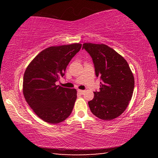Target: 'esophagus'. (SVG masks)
<instances>
[{"instance_id":"obj_1","label":"esophagus","mask_w":158,"mask_h":158,"mask_svg":"<svg viewBox=\"0 0 158 158\" xmlns=\"http://www.w3.org/2000/svg\"><path fill=\"white\" fill-rule=\"evenodd\" d=\"M77 91L79 93V94L83 95L85 93V90H77Z\"/></svg>"}]
</instances>
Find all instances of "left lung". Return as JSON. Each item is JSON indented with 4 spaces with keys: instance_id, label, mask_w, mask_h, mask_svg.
I'll return each instance as SVG.
<instances>
[{
    "instance_id": "obj_1",
    "label": "left lung",
    "mask_w": 158,
    "mask_h": 158,
    "mask_svg": "<svg viewBox=\"0 0 158 158\" xmlns=\"http://www.w3.org/2000/svg\"><path fill=\"white\" fill-rule=\"evenodd\" d=\"M83 49L91 56L95 74L102 80L98 92L89 102L95 116L110 121L123 113L129 105L135 87V78L126 60L104 44L84 43Z\"/></svg>"
}]
</instances>
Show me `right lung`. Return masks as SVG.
Segmentation results:
<instances>
[{
  "label": "right lung",
  "mask_w": 158,
  "mask_h": 158,
  "mask_svg": "<svg viewBox=\"0 0 158 158\" xmlns=\"http://www.w3.org/2000/svg\"><path fill=\"white\" fill-rule=\"evenodd\" d=\"M81 44L50 47L42 50L29 63L23 75V93L37 116L57 124L71 114L77 90L56 85L65 74L67 66L79 52Z\"/></svg>",
  "instance_id": "obj_1"
}]
</instances>
